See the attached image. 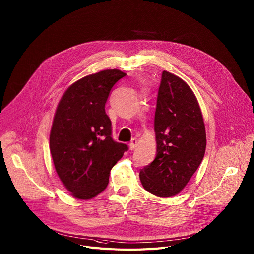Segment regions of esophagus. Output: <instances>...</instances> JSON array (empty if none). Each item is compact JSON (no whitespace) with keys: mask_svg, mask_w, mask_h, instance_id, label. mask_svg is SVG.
Wrapping results in <instances>:
<instances>
[{"mask_svg":"<svg viewBox=\"0 0 254 254\" xmlns=\"http://www.w3.org/2000/svg\"><path fill=\"white\" fill-rule=\"evenodd\" d=\"M137 144H138V140L137 139H131V141L129 143V149L133 150L134 148L137 147Z\"/></svg>","mask_w":254,"mask_h":254,"instance_id":"esophagus-1","label":"esophagus"}]
</instances>
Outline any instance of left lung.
Here are the masks:
<instances>
[{"label":"left lung","mask_w":254,"mask_h":254,"mask_svg":"<svg viewBox=\"0 0 254 254\" xmlns=\"http://www.w3.org/2000/svg\"><path fill=\"white\" fill-rule=\"evenodd\" d=\"M156 156L142 168L149 193L167 198L179 194L204 157L206 132L197 98L188 83L163 71L154 118Z\"/></svg>","instance_id":"1"}]
</instances>
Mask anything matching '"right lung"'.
<instances>
[{
    "mask_svg": "<svg viewBox=\"0 0 254 254\" xmlns=\"http://www.w3.org/2000/svg\"><path fill=\"white\" fill-rule=\"evenodd\" d=\"M127 73L106 69L84 76L65 91L50 132L56 173L70 194L88 200L103 192L111 168L128 148L111 138L105 103L114 84Z\"/></svg>",
    "mask_w": 254,
    "mask_h": 254,
    "instance_id": "1",
    "label": "right lung"
}]
</instances>
